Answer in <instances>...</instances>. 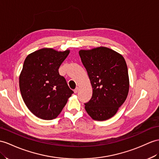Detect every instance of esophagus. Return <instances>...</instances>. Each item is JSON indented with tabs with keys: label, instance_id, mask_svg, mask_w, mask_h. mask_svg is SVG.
I'll use <instances>...</instances> for the list:
<instances>
[{
	"label": "esophagus",
	"instance_id": "1",
	"mask_svg": "<svg viewBox=\"0 0 159 159\" xmlns=\"http://www.w3.org/2000/svg\"><path fill=\"white\" fill-rule=\"evenodd\" d=\"M77 92H78V88L77 87V88L75 89V90H74V93H75V94H76V93H77Z\"/></svg>",
	"mask_w": 159,
	"mask_h": 159
}]
</instances>
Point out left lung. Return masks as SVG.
<instances>
[{
	"mask_svg": "<svg viewBox=\"0 0 159 159\" xmlns=\"http://www.w3.org/2000/svg\"><path fill=\"white\" fill-rule=\"evenodd\" d=\"M92 87L85 109L96 121H105L117 113L129 89L126 62L121 54L104 46L79 51Z\"/></svg>",
	"mask_w": 159,
	"mask_h": 159,
	"instance_id": "1",
	"label": "left lung"
}]
</instances>
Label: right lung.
<instances>
[{
	"instance_id": "obj_1",
	"label": "right lung",
	"mask_w": 159,
	"mask_h": 159,
	"mask_svg": "<svg viewBox=\"0 0 159 159\" xmlns=\"http://www.w3.org/2000/svg\"><path fill=\"white\" fill-rule=\"evenodd\" d=\"M70 50L52 48L36 50L27 56L19 75V89L28 109L37 117H57L73 93L59 69Z\"/></svg>"
}]
</instances>
